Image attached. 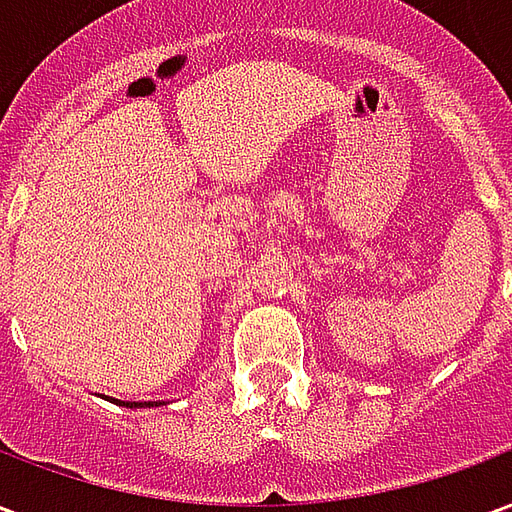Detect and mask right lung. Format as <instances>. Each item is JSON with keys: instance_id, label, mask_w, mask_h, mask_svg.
I'll list each match as a JSON object with an SVG mask.
<instances>
[{"instance_id": "1", "label": "right lung", "mask_w": 512, "mask_h": 512, "mask_svg": "<svg viewBox=\"0 0 512 512\" xmlns=\"http://www.w3.org/2000/svg\"><path fill=\"white\" fill-rule=\"evenodd\" d=\"M123 406H131V408H136V406H153V403H123ZM158 406V403H156Z\"/></svg>"}]
</instances>
